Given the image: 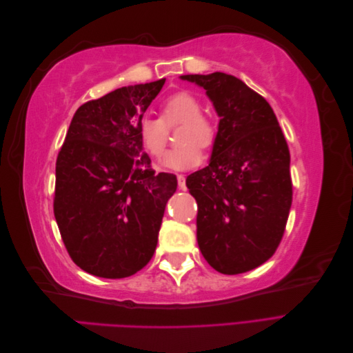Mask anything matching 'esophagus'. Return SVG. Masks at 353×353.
<instances>
[{"label":"esophagus","mask_w":353,"mask_h":353,"mask_svg":"<svg viewBox=\"0 0 353 353\" xmlns=\"http://www.w3.org/2000/svg\"><path fill=\"white\" fill-rule=\"evenodd\" d=\"M176 179H178V187L179 188H185V175L179 174V175H176Z\"/></svg>","instance_id":"34e87169"}]
</instances>
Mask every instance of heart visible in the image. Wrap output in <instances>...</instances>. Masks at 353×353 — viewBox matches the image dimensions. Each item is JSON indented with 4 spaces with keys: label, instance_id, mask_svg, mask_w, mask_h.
<instances>
[{
    "label": "heart",
    "instance_id": "obj_1",
    "mask_svg": "<svg viewBox=\"0 0 353 353\" xmlns=\"http://www.w3.org/2000/svg\"><path fill=\"white\" fill-rule=\"evenodd\" d=\"M203 112V103L194 92L176 91L160 104V116L143 117L138 122V135L141 145L153 159L162 157L168 144L169 131L179 126L176 144L170 150L162 165L169 169L184 170L200 163V150H209L215 144L218 128L209 116Z\"/></svg>",
    "mask_w": 353,
    "mask_h": 353
}]
</instances>
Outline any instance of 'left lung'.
<instances>
[{"label":"left lung","mask_w":353,"mask_h":353,"mask_svg":"<svg viewBox=\"0 0 353 353\" xmlns=\"http://www.w3.org/2000/svg\"><path fill=\"white\" fill-rule=\"evenodd\" d=\"M206 90L221 117L209 166L191 174L197 241L213 270L236 275L268 261L284 236L293 199L290 152L261 94L222 72L184 74Z\"/></svg>","instance_id":"left-lung-1"}]
</instances>
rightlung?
Instances as JSON below:
<instances>
[{"label": "right lung", "instance_id": "add662e5", "mask_svg": "<svg viewBox=\"0 0 353 353\" xmlns=\"http://www.w3.org/2000/svg\"><path fill=\"white\" fill-rule=\"evenodd\" d=\"M166 79L117 88L74 113L56 162L54 216L81 270L125 279L150 262L176 176L143 153L138 122Z\"/></svg>", "mask_w": 353, "mask_h": 353}]
</instances>
